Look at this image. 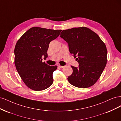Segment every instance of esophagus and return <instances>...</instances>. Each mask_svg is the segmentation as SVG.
Returning a JSON list of instances; mask_svg holds the SVG:
<instances>
[{
  "label": "esophagus",
  "mask_w": 121,
  "mask_h": 121,
  "mask_svg": "<svg viewBox=\"0 0 121 121\" xmlns=\"http://www.w3.org/2000/svg\"><path fill=\"white\" fill-rule=\"evenodd\" d=\"M58 67L60 68H63L64 67V66H63V65H58Z\"/></svg>",
  "instance_id": "obj_1"
}]
</instances>
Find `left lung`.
<instances>
[{"instance_id":"obj_1","label":"left lung","mask_w":121,"mask_h":121,"mask_svg":"<svg viewBox=\"0 0 121 121\" xmlns=\"http://www.w3.org/2000/svg\"><path fill=\"white\" fill-rule=\"evenodd\" d=\"M60 37L69 44V51L76 58L78 68L71 66L68 80L72 85L86 88L95 83L107 63V49L99 36L85 27L63 30Z\"/></svg>"}]
</instances>
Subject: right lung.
Returning <instances> with one entry per match:
<instances>
[{
	"label": "right lung",
	"instance_id": "1",
	"mask_svg": "<svg viewBox=\"0 0 121 121\" xmlns=\"http://www.w3.org/2000/svg\"><path fill=\"white\" fill-rule=\"evenodd\" d=\"M61 31L32 27L17 41L14 50V64L22 80L31 89L41 91L52 84V74L57 67L42 62V57H47L49 43L56 39Z\"/></svg>",
	"mask_w": 121,
	"mask_h": 121
}]
</instances>
